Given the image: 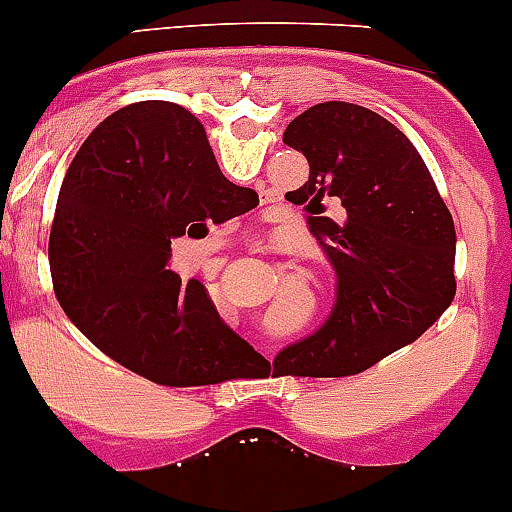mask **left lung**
Here are the masks:
<instances>
[{"mask_svg":"<svg viewBox=\"0 0 512 512\" xmlns=\"http://www.w3.org/2000/svg\"><path fill=\"white\" fill-rule=\"evenodd\" d=\"M310 177L302 205L335 270L327 320L280 352L285 372L355 375L418 340L455 297V225L413 142L372 109L322 102L287 124ZM322 199L341 205L337 221Z\"/></svg>","mask_w":512,"mask_h":512,"instance_id":"1","label":"left lung"}]
</instances>
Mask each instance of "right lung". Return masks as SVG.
I'll return each instance as SVG.
<instances>
[{"instance_id":"1","label":"right lung","mask_w":512,"mask_h":512,"mask_svg":"<svg viewBox=\"0 0 512 512\" xmlns=\"http://www.w3.org/2000/svg\"><path fill=\"white\" fill-rule=\"evenodd\" d=\"M220 172L200 119L175 102L127 104L74 155L49 232L54 295L112 360L172 388L230 380L247 342L200 280L167 270L172 242L252 210Z\"/></svg>"}]
</instances>
